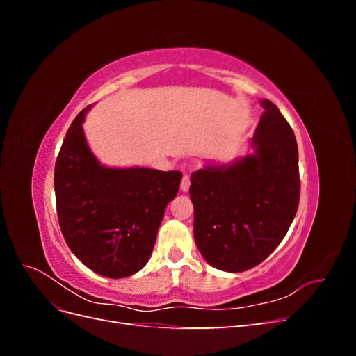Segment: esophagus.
Wrapping results in <instances>:
<instances>
[{
	"label": "esophagus",
	"mask_w": 356,
	"mask_h": 356,
	"mask_svg": "<svg viewBox=\"0 0 356 356\" xmlns=\"http://www.w3.org/2000/svg\"><path fill=\"white\" fill-rule=\"evenodd\" d=\"M190 188V177L186 174L184 177H182V181H181V190L187 193Z\"/></svg>",
	"instance_id": "obj_1"
}]
</instances>
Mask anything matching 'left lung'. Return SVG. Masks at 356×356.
<instances>
[{"mask_svg":"<svg viewBox=\"0 0 356 356\" xmlns=\"http://www.w3.org/2000/svg\"><path fill=\"white\" fill-rule=\"evenodd\" d=\"M252 138L255 154L234 165L199 169L190 179L195 239L211 266L243 272L282 242L300 200L298 148L286 118L272 101Z\"/></svg>","mask_w":356,"mask_h":356,"instance_id":"1","label":"left lung"}]
</instances>
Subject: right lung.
I'll list each match as a JSON object with an SVG mask.
<instances>
[{
    "label": "right lung",
    "mask_w": 356,
    "mask_h": 356,
    "mask_svg": "<svg viewBox=\"0 0 356 356\" xmlns=\"http://www.w3.org/2000/svg\"><path fill=\"white\" fill-rule=\"evenodd\" d=\"M89 108L74 118L56 159L58 220L70 250L84 266L106 277H126L147 264L182 174L99 165L81 126Z\"/></svg>",
    "instance_id": "right-lung-1"
}]
</instances>
